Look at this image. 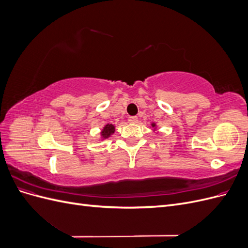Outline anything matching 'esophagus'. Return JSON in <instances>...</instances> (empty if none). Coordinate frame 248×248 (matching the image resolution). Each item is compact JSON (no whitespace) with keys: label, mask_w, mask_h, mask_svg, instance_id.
Instances as JSON below:
<instances>
[{"label":"esophagus","mask_w":248,"mask_h":248,"mask_svg":"<svg viewBox=\"0 0 248 248\" xmlns=\"http://www.w3.org/2000/svg\"><path fill=\"white\" fill-rule=\"evenodd\" d=\"M128 122L129 123H137L138 122V117H136V116H131V117H129L128 118Z\"/></svg>","instance_id":"1"}]
</instances>
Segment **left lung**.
I'll use <instances>...</instances> for the list:
<instances>
[{
    "label": "left lung",
    "mask_w": 248,
    "mask_h": 248,
    "mask_svg": "<svg viewBox=\"0 0 248 248\" xmlns=\"http://www.w3.org/2000/svg\"><path fill=\"white\" fill-rule=\"evenodd\" d=\"M151 126L153 127V128H154V130L156 129V124H155V123H152V124H151Z\"/></svg>",
    "instance_id": "obj_1"
}]
</instances>
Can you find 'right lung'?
Instances as JSON below:
<instances>
[{"label":"right lung","mask_w":248,"mask_h":248,"mask_svg":"<svg viewBox=\"0 0 248 248\" xmlns=\"http://www.w3.org/2000/svg\"><path fill=\"white\" fill-rule=\"evenodd\" d=\"M115 132V126L112 124H107L106 126L103 127V129L101 130L100 134H101V139L106 140V139H108L112 133Z\"/></svg>","instance_id":"1"}]
</instances>
